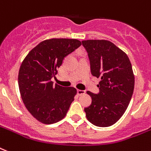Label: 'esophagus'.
Here are the masks:
<instances>
[{"mask_svg": "<svg viewBox=\"0 0 151 151\" xmlns=\"http://www.w3.org/2000/svg\"><path fill=\"white\" fill-rule=\"evenodd\" d=\"M77 93H78V94L79 95V96H81V95H83L85 93V91H83V90H78L77 91Z\"/></svg>", "mask_w": 151, "mask_h": 151, "instance_id": "34e87169", "label": "esophagus"}]
</instances>
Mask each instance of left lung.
<instances>
[{
	"label": "left lung",
	"instance_id": "left-lung-1",
	"mask_svg": "<svg viewBox=\"0 0 151 151\" xmlns=\"http://www.w3.org/2000/svg\"><path fill=\"white\" fill-rule=\"evenodd\" d=\"M82 45L88 54L92 75L101 78L99 93L87 91L92 102L84 108L86 116L95 126H111L124 114L132 97V66L124 52L109 40H83Z\"/></svg>",
	"mask_w": 151,
	"mask_h": 151
}]
</instances>
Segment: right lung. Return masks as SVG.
<instances>
[{
    "label": "right lung",
    "mask_w": 151,
    "mask_h": 151,
    "mask_svg": "<svg viewBox=\"0 0 151 151\" xmlns=\"http://www.w3.org/2000/svg\"><path fill=\"white\" fill-rule=\"evenodd\" d=\"M81 45L77 39L53 38L34 47L19 70L18 85L22 101L34 117L45 124L64 118L77 90L51 81L64 58Z\"/></svg>",
    "instance_id": "1"
}]
</instances>
